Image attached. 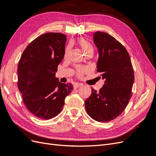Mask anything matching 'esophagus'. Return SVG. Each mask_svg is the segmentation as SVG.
<instances>
[{"mask_svg": "<svg viewBox=\"0 0 156 156\" xmlns=\"http://www.w3.org/2000/svg\"><path fill=\"white\" fill-rule=\"evenodd\" d=\"M82 86H83V84H81V83H76V84H74L73 87H74V88H77L81 87Z\"/></svg>", "mask_w": 156, "mask_h": 156, "instance_id": "34e87169", "label": "esophagus"}]
</instances>
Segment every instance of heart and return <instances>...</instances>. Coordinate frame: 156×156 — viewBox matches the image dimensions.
Returning <instances> with one entry per match:
<instances>
[{"label": "heart", "mask_w": 156, "mask_h": 156, "mask_svg": "<svg viewBox=\"0 0 156 156\" xmlns=\"http://www.w3.org/2000/svg\"><path fill=\"white\" fill-rule=\"evenodd\" d=\"M78 44L80 46H81V48L83 49L85 54H87L90 53V52H93L94 53L93 46L90 44V42L88 40L85 38H80L78 40ZM69 49H70V45H68L65 50V53H64L65 56H67V55H68ZM88 69L87 68L77 67L76 69V73L78 77H81L83 76V75L84 73L88 72Z\"/></svg>", "instance_id": "heart-1"}]
</instances>
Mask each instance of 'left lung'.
Returning a JSON list of instances; mask_svg holds the SVG:
<instances>
[{
    "instance_id": "1",
    "label": "left lung",
    "mask_w": 156,
    "mask_h": 156,
    "mask_svg": "<svg viewBox=\"0 0 156 156\" xmlns=\"http://www.w3.org/2000/svg\"><path fill=\"white\" fill-rule=\"evenodd\" d=\"M98 50L97 72L105 83L100 91L92 88L90 96L84 101L92 119L107 122L122 114L132 96L134 71L126 49L114 37L104 32L93 34Z\"/></svg>"
}]
</instances>
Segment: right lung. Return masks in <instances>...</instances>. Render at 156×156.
I'll list each match as a JSON object with an SVG mask.
<instances>
[{
  "label": "right lung",
  "mask_w": 156,
  "mask_h": 156,
  "mask_svg": "<svg viewBox=\"0 0 156 156\" xmlns=\"http://www.w3.org/2000/svg\"><path fill=\"white\" fill-rule=\"evenodd\" d=\"M66 36L48 32L33 40L23 51L18 64L17 86L25 105L31 113L44 120L57 116L65 98L73 89L55 77L64 56Z\"/></svg>",
  "instance_id": "add662e5"
}]
</instances>
